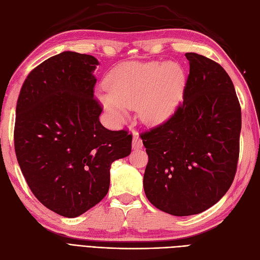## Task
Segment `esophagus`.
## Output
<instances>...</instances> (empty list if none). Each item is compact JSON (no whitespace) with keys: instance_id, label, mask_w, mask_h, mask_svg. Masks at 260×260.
Segmentation results:
<instances>
[{"instance_id":"34e87169","label":"esophagus","mask_w":260,"mask_h":260,"mask_svg":"<svg viewBox=\"0 0 260 260\" xmlns=\"http://www.w3.org/2000/svg\"><path fill=\"white\" fill-rule=\"evenodd\" d=\"M143 146L142 140H141L138 132H133V138H132V148L133 149H139Z\"/></svg>"}]
</instances>
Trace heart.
I'll return each instance as SVG.
<instances>
[{
  "label": "heart",
  "mask_w": 260,
  "mask_h": 260,
  "mask_svg": "<svg viewBox=\"0 0 260 260\" xmlns=\"http://www.w3.org/2000/svg\"><path fill=\"white\" fill-rule=\"evenodd\" d=\"M185 74L175 61L125 62L109 72L98 98L117 118L137 107L140 119L157 125L171 119L184 99Z\"/></svg>",
  "instance_id": "b5f03b06"
}]
</instances>
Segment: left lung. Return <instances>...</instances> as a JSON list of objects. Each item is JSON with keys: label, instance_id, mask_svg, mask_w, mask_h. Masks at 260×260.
Listing matches in <instances>:
<instances>
[{"label": "left lung", "instance_id": "1", "mask_svg": "<svg viewBox=\"0 0 260 260\" xmlns=\"http://www.w3.org/2000/svg\"><path fill=\"white\" fill-rule=\"evenodd\" d=\"M185 57L190 74L183 104L167 122L141 135L148 155L146 198L178 217L205 211L229 190L242 127L240 103L225 70L200 54Z\"/></svg>", "mask_w": 260, "mask_h": 260}]
</instances>
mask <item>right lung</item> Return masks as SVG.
<instances>
[{
  "label": "right lung",
  "mask_w": 260,
  "mask_h": 260,
  "mask_svg": "<svg viewBox=\"0 0 260 260\" xmlns=\"http://www.w3.org/2000/svg\"><path fill=\"white\" fill-rule=\"evenodd\" d=\"M99 64L86 54L55 55L28 75L17 101L14 141L22 175L46 208L67 218L104 199L111 165L131 153V135L100 122Z\"/></svg>",
  "instance_id": "1"
}]
</instances>
